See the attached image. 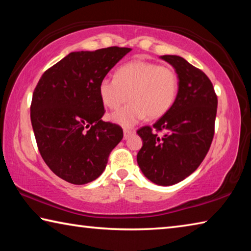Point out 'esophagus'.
I'll return each mask as SVG.
<instances>
[{"label": "esophagus", "instance_id": "34e87169", "mask_svg": "<svg viewBox=\"0 0 251 251\" xmlns=\"http://www.w3.org/2000/svg\"><path fill=\"white\" fill-rule=\"evenodd\" d=\"M135 133V130L134 129H129V128H125L124 129V137L125 138H127V137H129L130 135H133Z\"/></svg>", "mask_w": 251, "mask_h": 251}]
</instances>
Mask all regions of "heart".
<instances>
[{"mask_svg": "<svg viewBox=\"0 0 251 251\" xmlns=\"http://www.w3.org/2000/svg\"><path fill=\"white\" fill-rule=\"evenodd\" d=\"M101 103L117 109L129 99L130 103L110 116L116 124L128 127L146 116L156 120L172 108L178 93V76L167 65L134 59L118 67L115 78L100 82Z\"/></svg>", "mask_w": 251, "mask_h": 251, "instance_id": "obj_1", "label": "heart"}]
</instances>
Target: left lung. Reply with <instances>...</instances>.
<instances>
[{"label":"left lung","mask_w":251,"mask_h":251,"mask_svg":"<svg viewBox=\"0 0 251 251\" xmlns=\"http://www.w3.org/2000/svg\"><path fill=\"white\" fill-rule=\"evenodd\" d=\"M160 58L175 69L178 93L172 108L152 127L137 130L143 139L137 163L154 184L171 186L193 174L206 157L214 138L218 100L202 71L177 55ZM158 131L164 134L158 135Z\"/></svg>","instance_id":"8db88e82"}]
</instances>
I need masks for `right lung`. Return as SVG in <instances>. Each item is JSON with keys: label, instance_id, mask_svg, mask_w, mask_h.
<instances>
[{"label": "right lung", "instance_id": "1", "mask_svg": "<svg viewBox=\"0 0 251 251\" xmlns=\"http://www.w3.org/2000/svg\"><path fill=\"white\" fill-rule=\"evenodd\" d=\"M131 49L72 52L42 75L33 93L31 122L42 158L55 175L84 185L101 175L123 138L121 126L101 121L99 85Z\"/></svg>", "mask_w": 251, "mask_h": 251}]
</instances>
